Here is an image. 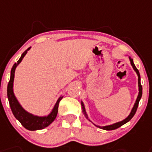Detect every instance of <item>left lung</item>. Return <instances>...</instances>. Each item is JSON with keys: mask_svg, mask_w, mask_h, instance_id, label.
Here are the masks:
<instances>
[{"mask_svg": "<svg viewBox=\"0 0 152 152\" xmlns=\"http://www.w3.org/2000/svg\"><path fill=\"white\" fill-rule=\"evenodd\" d=\"M129 58L131 65H132V68H133V69H134V71L137 72V76H138V87H139V94H138V96H137V100H136V102H135L134 106H133V107H132V110H131V112H130L129 115L128 116L127 118H125V119H124V120L121 121H118V122L113 123V124H112V125H106V126H99V125H95V124H94V123H93V124H94V125H95L96 127L99 128V129H104V130L116 129H118V128L121 127V125H125V123H127L128 121H129L132 118V117L135 115L136 112H137V107H138V104H139V102H140V99H141V96H142V86H141V83H140V72H139V71H138V69H137V67L135 66L134 63H133V60H132L130 57H129ZM81 106H82V111H83V114H84V116H85L87 119H88V120L91 121L90 119L88 118V114H87V113H86V110H85V107H84V104L83 103V102L82 101H81Z\"/></svg>", "mask_w": 152, "mask_h": 152, "instance_id": "1", "label": "left lung"}]
</instances>
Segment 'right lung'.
<instances>
[{
  "label": "right lung",
  "mask_w": 152,
  "mask_h": 152,
  "mask_svg": "<svg viewBox=\"0 0 152 152\" xmlns=\"http://www.w3.org/2000/svg\"><path fill=\"white\" fill-rule=\"evenodd\" d=\"M30 49H31V47L23 53V54L21 55V57L17 61V63H15L12 68L10 80L8 82V88H7V95H8L11 110L12 111L13 115L15 116V118L21 123V125L25 129L31 130V131H34V130L43 129L46 127L49 126L55 120V118L57 115V112H58L59 102L62 99L63 96H61L57 99V102L55 104V106H53V108L50 113V114H48L47 116H42V117L34 115L32 113H28L27 111H26L23 108L22 106L18 102L17 99L14 95V91H13V82H14V77H15V71L18 64L22 61L23 58L24 57L25 55L27 54V51L29 50Z\"/></svg>",
  "instance_id": "right-lung-1"
}]
</instances>
